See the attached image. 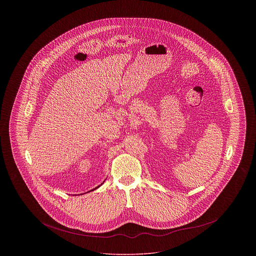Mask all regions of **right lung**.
<instances>
[{"mask_svg":"<svg viewBox=\"0 0 256 256\" xmlns=\"http://www.w3.org/2000/svg\"><path fill=\"white\" fill-rule=\"evenodd\" d=\"M100 185H102V184H100ZM100 186H98V187H96V188H95V189H97V188H98V187H100ZM95 189H93V190H95ZM93 190H92V191H93Z\"/></svg>","mask_w":256,"mask_h":256,"instance_id":"obj_1","label":"right lung"}]
</instances>
